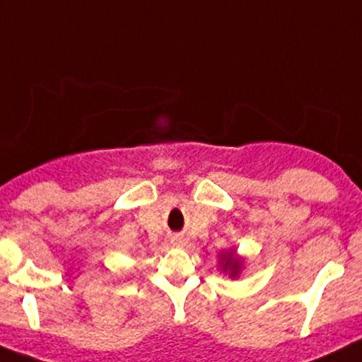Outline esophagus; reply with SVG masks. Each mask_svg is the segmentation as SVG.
Instances as JSON below:
<instances>
[{"instance_id":"obj_1","label":"esophagus","mask_w":362,"mask_h":362,"mask_svg":"<svg viewBox=\"0 0 362 362\" xmlns=\"http://www.w3.org/2000/svg\"><path fill=\"white\" fill-rule=\"evenodd\" d=\"M172 245H174V246H183L185 245L183 238H179V235H174V238H172Z\"/></svg>"}]
</instances>
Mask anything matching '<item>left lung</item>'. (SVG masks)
<instances>
[{"label": "left lung", "instance_id": "obj_1", "mask_svg": "<svg viewBox=\"0 0 362 362\" xmlns=\"http://www.w3.org/2000/svg\"><path fill=\"white\" fill-rule=\"evenodd\" d=\"M219 267L223 274H228V277L232 279H238L241 276V270L245 267V259L238 257L235 254V248H226V250H221L219 252Z\"/></svg>", "mask_w": 362, "mask_h": 362}]
</instances>
